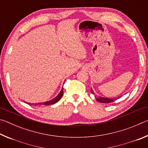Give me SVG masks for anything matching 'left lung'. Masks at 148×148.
Returning <instances> with one entry per match:
<instances>
[{
	"mask_svg": "<svg viewBox=\"0 0 148 148\" xmlns=\"http://www.w3.org/2000/svg\"><path fill=\"white\" fill-rule=\"evenodd\" d=\"M91 93L94 94L92 88L91 89ZM95 99H96V101H97L99 102H101V103H110V102H113L114 101H116V100H117L116 98L111 99V98H106V97H95Z\"/></svg>",
	"mask_w": 148,
	"mask_h": 148,
	"instance_id": "left-lung-1",
	"label": "left lung"
}]
</instances>
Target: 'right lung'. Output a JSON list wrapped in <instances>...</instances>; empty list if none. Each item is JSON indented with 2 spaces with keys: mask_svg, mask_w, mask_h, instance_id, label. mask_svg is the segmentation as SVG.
Listing matches in <instances>:
<instances>
[{
  "mask_svg": "<svg viewBox=\"0 0 148 148\" xmlns=\"http://www.w3.org/2000/svg\"><path fill=\"white\" fill-rule=\"evenodd\" d=\"M62 95H63V88H62L61 91H60L59 93L57 95V96L55 97L54 99L50 100L49 101H46V102H40V103H38V104H40V105H51V104H54L57 103V102H58L60 99H61V97H62ZM26 103L29 104H32L31 103H29V102H26Z\"/></svg>",
  "mask_w": 148,
  "mask_h": 148,
  "instance_id": "1",
  "label": "right lung"
}]
</instances>
